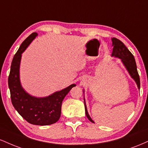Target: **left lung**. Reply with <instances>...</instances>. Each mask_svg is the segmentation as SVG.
Masks as SVG:
<instances>
[{
    "instance_id": "8db88e82",
    "label": "left lung",
    "mask_w": 148,
    "mask_h": 148,
    "mask_svg": "<svg viewBox=\"0 0 148 148\" xmlns=\"http://www.w3.org/2000/svg\"><path fill=\"white\" fill-rule=\"evenodd\" d=\"M112 47H113L112 56L115 57H118L119 58L121 59L124 64H125V66L126 67L127 69L128 70L129 73H130L131 76L133 78L134 81L136 83L138 88H140V78H139L138 71H137L136 64V61L135 59H134L133 54L125 47L123 42L119 40L118 39L115 38V37L112 38ZM84 104L86 116H87L88 119L90 121L94 123V121L92 120L89 114H88L85 100Z\"/></svg>"
}]
</instances>
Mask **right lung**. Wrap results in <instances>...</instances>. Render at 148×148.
I'll list each match as a JSON object with an SVG mask.
<instances>
[{
  "mask_svg": "<svg viewBox=\"0 0 148 148\" xmlns=\"http://www.w3.org/2000/svg\"><path fill=\"white\" fill-rule=\"evenodd\" d=\"M37 35L32 33L22 42L12 61L8 86L13 106L28 123L35 125H49L56 123L61 114V106L64 97L73 87L72 84L62 90L44 98H36L23 90L19 81V65L21 53Z\"/></svg>",
  "mask_w": 148,
  "mask_h": 148,
  "instance_id": "obj_1",
  "label": "right lung"
}]
</instances>
